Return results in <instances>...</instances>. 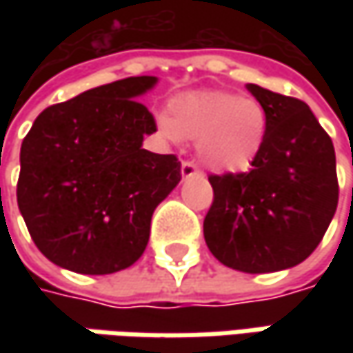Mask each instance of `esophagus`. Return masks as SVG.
Here are the masks:
<instances>
[{"mask_svg": "<svg viewBox=\"0 0 353 353\" xmlns=\"http://www.w3.org/2000/svg\"><path fill=\"white\" fill-rule=\"evenodd\" d=\"M181 172H183L184 179H188V176H194V174H200L198 165L194 163V161H184L183 167H181Z\"/></svg>", "mask_w": 353, "mask_h": 353, "instance_id": "34e87169", "label": "esophagus"}]
</instances>
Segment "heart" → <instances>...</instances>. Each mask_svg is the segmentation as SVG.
Here are the masks:
<instances>
[{
  "instance_id": "heart-1",
  "label": "heart",
  "mask_w": 353,
  "mask_h": 353,
  "mask_svg": "<svg viewBox=\"0 0 353 353\" xmlns=\"http://www.w3.org/2000/svg\"><path fill=\"white\" fill-rule=\"evenodd\" d=\"M170 141H196L200 163L216 172H243L265 145L269 116L255 98L230 92H192L169 103V119L159 121Z\"/></svg>"
}]
</instances>
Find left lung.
<instances>
[{"mask_svg": "<svg viewBox=\"0 0 353 353\" xmlns=\"http://www.w3.org/2000/svg\"><path fill=\"white\" fill-rule=\"evenodd\" d=\"M269 129L248 172L210 174L214 200L204 218L212 255L243 273L294 267L316 250L338 206L330 135L299 98L248 84Z\"/></svg>", "mask_w": 353, "mask_h": 353, "instance_id": "1", "label": "left lung"}]
</instances>
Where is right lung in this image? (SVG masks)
<instances>
[{"instance_id": "add662e5", "label": "right lung", "mask_w": 353, "mask_h": 353, "mask_svg": "<svg viewBox=\"0 0 353 353\" xmlns=\"http://www.w3.org/2000/svg\"><path fill=\"white\" fill-rule=\"evenodd\" d=\"M155 76H131L41 112L21 143L17 204L39 251L84 275L143 255L151 216L181 181V161L141 149L157 131L135 98Z\"/></svg>"}]
</instances>
